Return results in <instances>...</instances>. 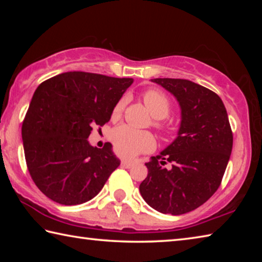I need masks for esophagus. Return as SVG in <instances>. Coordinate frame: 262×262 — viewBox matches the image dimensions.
<instances>
[{
    "mask_svg": "<svg viewBox=\"0 0 262 262\" xmlns=\"http://www.w3.org/2000/svg\"><path fill=\"white\" fill-rule=\"evenodd\" d=\"M121 165L123 167L129 168V167H133V166L135 165V162L134 161H129V159H123V161L121 162Z\"/></svg>",
    "mask_w": 262,
    "mask_h": 262,
    "instance_id": "1",
    "label": "esophagus"
}]
</instances>
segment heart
Wrapping results in <instances>:
<instances>
[{
  "instance_id": "b5f03b06",
  "label": "heart",
  "mask_w": 262,
  "mask_h": 262,
  "mask_svg": "<svg viewBox=\"0 0 262 262\" xmlns=\"http://www.w3.org/2000/svg\"><path fill=\"white\" fill-rule=\"evenodd\" d=\"M142 99L155 118L163 119L170 113V100L161 91H145L142 95ZM123 107H125V99L119 100L112 112L113 120H118L121 117ZM112 142L117 152L125 157H134L142 152H149L156 147V140H155L151 133L136 130L127 125L115 128L112 133Z\"/></svg>"
}]
</instances>
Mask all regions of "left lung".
I'll return each instance as SVG.
<instances>
[{
    "label": "left lung",
    "mask_w": 262,
    "mask_h": 262,
    "mask_svg": "<svg viewBox=\"0 0 262 262\" xmlns=\"http://www.w3.org/2000/svg\"><path fill=\"white\" fill-rule=\"evenodd\" d=\"M176 97L181 110L178 136L151 161L140 185L155 210L181 215L203 205L220 187L232 151L233 136L223 101L188 79L154 78ZM168 161L172 167H162Z\"/></svg>",
    "instance_id": "8db88e82"
}]
</instances>
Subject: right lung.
<instances>
[{
    "mask_svg": "<svg viewBox=\"0 0 262 262\" xmlns=\"http://www.w3.org/2000/svg\"><path fill=\"white\" fill-rule=\"evenodd\" d=\"M133 78L68 72L42 82L34 91L21 126L31 178L60 205L91 200L120 165L112 144L89 143L94 126L110 121L114 106Z\"/></svg>",
    "mask_w": 262,
    "mask_h": 262,
    "instance_id": "add662e5",
    "label": "right lung"
}]
</instances>
